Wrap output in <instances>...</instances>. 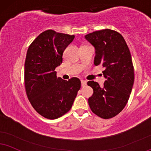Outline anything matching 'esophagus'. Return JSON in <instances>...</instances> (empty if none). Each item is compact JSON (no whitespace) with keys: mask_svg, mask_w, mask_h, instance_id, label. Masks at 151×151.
I'll return each mask as SVG.
<instances>
[{"mask_svg":"<svg viewBox=\"0 0 151 151\" xmlns=\"http://www.w3.org/2000/svg\"><path fill=\"white\" fill-rule=\"evenodd\" d=\"M87 85V82L84 81V80H81V85L82 87H84Z\"/></svg>","mask_w":151,"mask_h":151,"instance_id":"1","label":"esophagus"}]
</instances>
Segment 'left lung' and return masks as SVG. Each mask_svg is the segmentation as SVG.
Instances as JSON below:
<instances>
[{
	"instance_id": "obj_1",
	"label": "left lung",
	"mask_w": 151,
	"mask_h": 151,
	"mask_svg": "<svg viewBox=\"0 0 151 151\" xmlns=\"http://www.w3.org/2000/svg\"><path fill=\"white\" fill-rule=\"evenodd\" d=\"M85 38L95 48L94 65L105 68L103 74L106 78L102 87L96 82H87L94 91L88 104L100 118H113L127 104L134 81L129 47L120 33L109 29L89 33Z\"/></svg>"
}]
</instances>
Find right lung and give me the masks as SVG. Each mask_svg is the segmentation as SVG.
Instances as JSON below:
<instances>
[{
  "label": "right lung",
  "mask_w": 151,
  "mask_h": 151,
  "mask_svg": "<svg viewBox=\"0 0 151 151\" xmlns=\"http://www.w3.org/2000/svg\"><path fill=\"white\" fill-rule=\"evenodd\" d=\"M75 36L47 30L40 33L27 50L24 85L32 106L44 118L54 120L71 109L81 83L78 78H57L56 67Z\"/></svg>",
  "instance_id": "add662e5"
}]
</instances>
